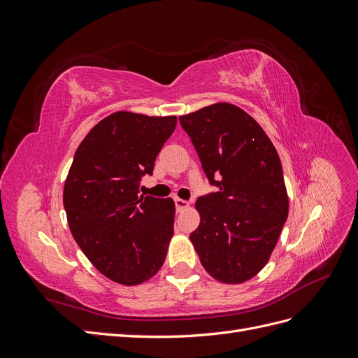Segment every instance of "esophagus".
Instances as JSON below:
<instances>
[{"mask_svg":"<svg viewBox=\"0 0 358 358\" xmlns=\"http://www.w3.org/2000/svg\"><path fill=\"white\" fill-rule=\"evenodd\" d=\"M175 206H176V210H178V212H180V210H183V209H187L188 206H189V203H188L187 200L175 199Z\"/></svg>","mask_w":358,"mask_h":358,"instance_id":"34e87169","label":"esophagus"}]
</instances>
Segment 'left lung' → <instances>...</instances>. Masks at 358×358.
<instances>
[{
    "label": "left lung",
    "mask_w": 358,
    "mask_h": 358,
    "mask_svg": "<svg viewBox=\"0 0 358 358\" xmlns=\"http://www.w3.org/2000/svg\"><path fill=\"white\" fill-rule=\"evenodd\" d=\"M216 192L199 197L189 239L210 276L242 284L262 270L288 216L282 166L273 143L241 107L216 103L179 116Z\"/></svg>",
    "instance_id": "left-lung-1"
}]
</instances>
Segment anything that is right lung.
Returning <instances> with one entry per match:
<instances>
[{
	"instance_id": "1",
	"label": "right lung",
	"mask_w": 358,
	"mask_h": 358,
	"mask_svg": "<svg viewBox=\"0 0 358 358\" xmlns=\"http://www.w3.org/2000/svg\"><path fill=\"white\" fill-rule=\"evenodd\" d=\"M176 116L116 112L96 124L74 154L64 185L70 231L94 267L122 285L152 278L166 259L175 201L138 196Z\"/></svg>"
}]
</instances>
